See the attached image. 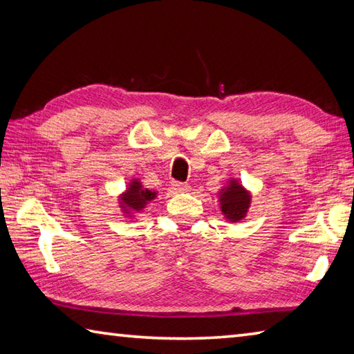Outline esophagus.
Returning <instances> with one entry per match:
<instances>
[{
    "label": "esophagus",
    "instance_id": "1",
    "mask_svg": "<svg viewBox=\"0 0 354 354\" xmlns=\"http://www.w3.org/2000/svg\"><path fill=\"white\" fill-rule=\"evenodd\" d=\"M171 189L175 190V192H189L190 185H189V184H184V183L173 181V183H171Z\"/></svg>",
    "mask_w": 354,
    "mask_h": 354
}]
</instances>
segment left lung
Returning a JSON list of instances; mask_svg holds the SVG:
<instances>
[{
    "label": "left lung",
    "mask_w": 354,
    "mask_h": 354,
    "mask_svg": "<svg viewBox=\"0 0 354 354\" xmlns=\"http://www.w3.org/2000/svg\"><path fill=\"white\" fill-rule=\"evenodd\" d=\"M220 204L221 212L229 221H240L241 218H244L248 214L250 195L235 181V179H232L227 187L221 190Z\"/></svg>",
    "instance_id": "obj_1"
}]
</instances>
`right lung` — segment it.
Masks as SVG:
<instances>
[{
    "mask_svg": "<svg viewBox=\"0 0 354 354\" xmlns=\"http://www.w3.org/2000/svg\"><path fill=\"white\" fill-rule=\"evenodd\" d=\"M155 196L156 192L144 189L142 184H140L138 179H133L130 185H128L125 194L120 196V207L124 209L127 214L128 212H140L145 207L147 203L155 199Z\"/></svg>",
    "mask_w": 354,
    "mask_h": 354,
    "instance_id": "add662e5",
    "label": "right lung"
}]
</instances>
